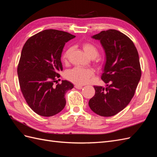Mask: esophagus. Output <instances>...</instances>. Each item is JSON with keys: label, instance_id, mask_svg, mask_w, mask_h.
<instances>
[{"label": "esophagus", "instance_id": "1", "mask_svg": "<svg viewBox=\"0 0 157 157\" xmlns=\"http://www.w3.org/2000/svg\"><path fill=\"white\" fill-rule=\"evenodd\" d=\"M75 88H77V89H78V90H80V89L82 88V86H81V85L76 84V85H75Z\"/></svg>", "mask_w": 157, "mask_h": 157}]
</instances>
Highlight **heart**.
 <instances>
[{
	"label": "heart",
	"instance_id": "heart-1",
	"mask_svg": "<svg viewBox=\"0 0 157 157\" xmlns=\"http://www.w3.org/2000/svg\"><path fill=\"white\" fill-rule=\"evenodd\" d=\"M82 48L85 53L91 58H95L99 54L98 49L91 43H84L82 45ZM72 48H70L66 50L62 56V61L67 63L69 56ZM93 75V71L90 69H84L76 67L67 71L65 73V77L70 81L77 84H84L87 83Z\"/></svg>",
	"mask_w": 157,
	"mask_h": 157
}]
</instances>
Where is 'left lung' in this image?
<instances>
[{
    "label": "left lung",
    "instance_id": "obj_1",
    "mask_svg": "<svg viewBox=\"0 0 157 157\" xmlns=\"http://www.w3.org/2000/svg\"><path fill=\"white\" fill-rule=\"evenodd\" d=\"M99 40L106 56L101 75L105 88L94 86L90 99L91 110L102 117H112L124 109L134 97L141 75L138 52L129 37L115 29L92 36Z\"/></svg>",
    "mask_w": 157,
    "mask_h": 157
}]
</instances>
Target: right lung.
<instances>
[{
    "label": "right lung",
    "instance_id": "add662e5",
    "mask_svg": "<svg viewBox=\"0 0 157 157\" xmlns=\"http://www.w3.org/2000/svg\"><path fill=\"white\" fill-rule=\"evenodd\" d=\"M75 37L67 32L47 29L30 37L23 47L17 66L19 83L28 105L38 115L54 116L65 106V95L73 84L67 80L55 83L63 70V47Z\"/></svg>",
    "mask_w": 157,
    "mask_h": 157
}]
</instances>
